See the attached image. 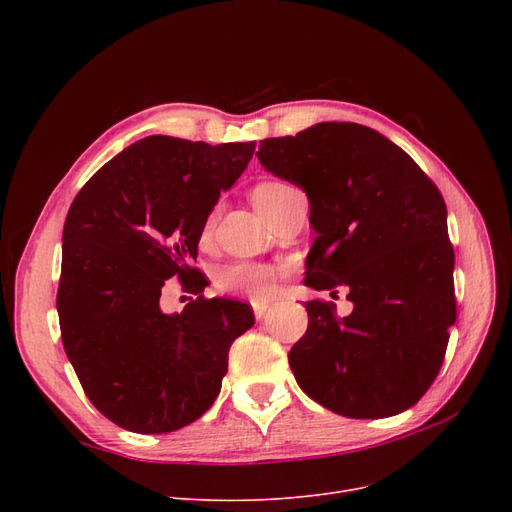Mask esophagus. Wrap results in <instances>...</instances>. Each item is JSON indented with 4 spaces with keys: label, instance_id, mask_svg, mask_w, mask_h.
<instances>
[{
    "label": "esophagus",
    "instance_id": "obj_1",
    "mask_svg": "<svg viewBox=\"0 0 512 512\" xmlns=\"http://www.w3.org/2000/svg\"><path fill=\"white\" fill-rule=\"evenodd\" d=\"M253 311H255V317H257V319H263V317L267 315V311H270V305L255 303V305H253Z\"/></svg>",
    "mask_w": 512,
    "mask_h": 512
}]
</instances>
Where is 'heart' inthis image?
Listing matches in <instances>:
<instances>
[{
	"mask_svg": "<svg viewBox=\"0 0 512 512\" xmlns=\"http://www.w3.org/2000/svg\"><path fill=\"white\" fill-rule=\"evenodd\" d=\"M292 191V186L280 180H267L255 186L253 191V203L259 209L261 215H270L272 209L280 203V199ZM213 228V213L207 215L201 228V242H205ZM278 272L270 265L263 263H249V261H236L230 265H224L222 270L215 274V288L222 294H232V297H245L253 303H261L270 299L274 292Z\"/></svg>",
	"mask_w": 512,
	"mask_h": 512,
	"instance_id": "b5f03b06",
	"label": "heart"
}]
</instances>
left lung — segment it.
I'll return each mask as SVG.
<instances>
[{
    "instance_id": "left-lung-1",
    "label": "left lung",
    "mask_w": 512,
    "mask_h": 512,
    "mask_svg": "<svg viewBox=\"0 0 512 512\" xmlns=\"http://www.w3.org/2000/svg\"><path fill=\"white\" fill-rule=\"evenodd\" d=\"M267 172L305 188L317 238L305 286L346 288L353 313L309 301L288 363L301 390L342 417L411 409L434 384L456 321L446 203L415 161L367 126L321 122L259 141Z\"/></svg>"
}]
</instances>
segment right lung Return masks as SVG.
<instances>
[{
    "instance_id": "add662e5",
    "label": "right lung",
    "mask_w": 512,
    "mask_h": 512,
    "mask_svg": "<svg viewBox=\"0 0 512 512\" xmlns=\"http://www.w3.org/2000/svg\"><path fill=\"white\" fill-rule=\"evenodd\" d=\"M255 143L207 145L153 134L97 170L62 236L58 315L64 351L93 407L134 434H168L218 398L251 305L205 299L193 267L203 222L245 172ZM168 277L198 297L164 314Z\"/></svg>"
}]
</instances>
